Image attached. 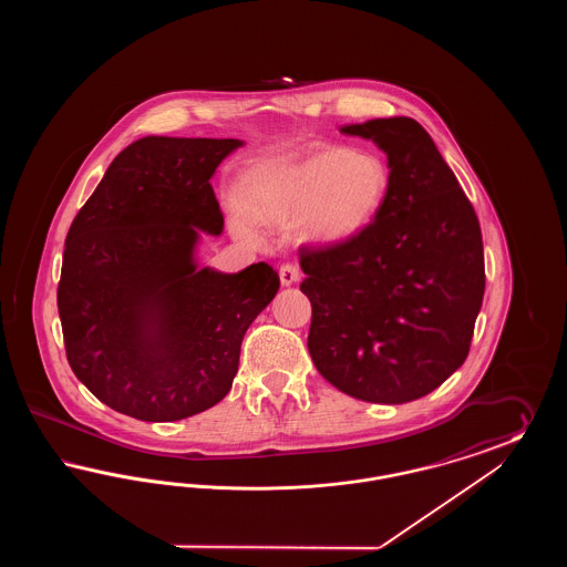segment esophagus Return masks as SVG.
<instances>
[{
  "mask_svg": "<svg viewBox=\"0 0 567 567\" xmlns=\"http://www.w3.org/2000/svg\"><path fill=\"white\" fill-rule=\"evenodd\" d=\"M280 282L285 285V287H291V285H296L297 280H299V270H297L293 264H285V266H280Z\"/></svg>",
  "mask_w": 567,
  "mask_h": 567,
  "instance_id": "1",
  "label": "esophagus"
}]
</instances>
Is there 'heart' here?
<instances>
[{"instance_id":"obj_1","label":"heart","mask_w":567,"mask_h":567,"mask_svg":"<svg viewBox=\"0 0 567 567\" xmlns=\"http://www.w3.org/2000/svg\"><path fill=\"white\" fill-rule=\"evenodd\" d=\"M389 189L391 174L378 155L324 146L257 169L244 185L247 213H231V229L244 243L257 244L255 219L276 229L296 227L310 246H342L374 223Z\"/></svg>"}]
</instances>
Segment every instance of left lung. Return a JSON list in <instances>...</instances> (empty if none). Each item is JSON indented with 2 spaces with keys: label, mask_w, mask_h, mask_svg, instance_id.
I'll return each mask as SVG.
<instances>
[{
  "label": "left lung",
  "mask_w": 567,
  "mask_h": 567,
  "mask_svg": "<svg viewBox=\"0 0 567 567\" xmlns=\"http://www.w3.org/2000/svg\"><path fill=\"white\" fill-rule=\"evenodd\" d=\"M386 155L389 197L352 243L299 250L312 303L308 351L342 393L405 404L437 389L470 351L485 296L476 213L414 118L340 127Z\"/></svg>",
  "instance_id": "1"
}]
</instances>
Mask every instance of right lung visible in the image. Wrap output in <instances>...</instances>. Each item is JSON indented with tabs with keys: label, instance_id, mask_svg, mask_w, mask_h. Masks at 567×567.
<instances>
[{
	"label": "right lung",
	"instance_id": "right-lung-1",
	"mask_svg": "<svg viewBox=\"0 0 567 567\" xmlns=\"http://www.w3.org/2000/svg\"><path fill=\"white\" fill-rule=\"evenodd\" d=\"M234 137L146 135L110 163L74 218L56 291L70 368L112 410L181 421L218 404L244 333L278 293V271L202 268L223 234L213 176Z\"/></svg>",
	"mask_w": 567,
	"mask_h": 567
}]
</instances>
